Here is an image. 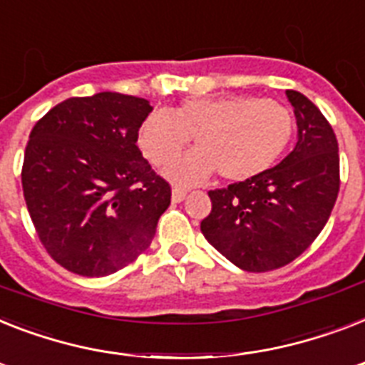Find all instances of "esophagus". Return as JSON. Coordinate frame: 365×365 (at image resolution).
Instances as JSON below:
<instances>
[{"label":"esophagus","instance_id":"1","mask_svg":"<svg viewBox=\"0 0 365 365\" xmlns=\"http://www.w3.org/2000/svg\"><path fill=\"white\" fill-rule=\"evenodd\" d=\"M185 195H187V191L182 187H174L173 189V202H182L183 198H185Z\"/></svg>","mask_w":365,"mask_h":365}]
</instances>
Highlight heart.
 I'll use <instances>...</instances> for the list:
<instances>
[{
    "label": "heart",
    "mask_w": 365,
    "mask_h": 365,
    "mask_svg": "<svg viewBox=\"0 0 365 365\" xmlns=\"http://www.w3.org/2000/svg\"><path fill=\"white\" fill-rule=\"evenodd\" d=\"M292 129L285 105L229 93L185 99L170 112L153 110L142 121L136 142L153 165H163L192 136L197 148L165 168L174 183H202L215 170L223 180L242 182L268 170L283 155Z\"/></svg>",
    "instance_id": "1"
}]
</instances>
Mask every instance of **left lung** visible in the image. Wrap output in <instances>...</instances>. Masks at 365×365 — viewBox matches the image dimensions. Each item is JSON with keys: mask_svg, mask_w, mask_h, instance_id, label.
Instances as JSON below:
<instances>
[{"mask_svg": "<svg viewBox=\"0 0 365 365\" xmlns=\"http://www.w3.org/2000/svg\"><path fill=\"white\" fill-rule=\"evenodd\" d=\"M298 140L289 155L259 176L210 191L204 238L245 272L289 264L324 229L339 192L334 129L306 96L287 90Z\"/></svg>", "mask_w": 365, "mask_h": 365, "instance_id": "1", "label": "left lung"}]
</instances>
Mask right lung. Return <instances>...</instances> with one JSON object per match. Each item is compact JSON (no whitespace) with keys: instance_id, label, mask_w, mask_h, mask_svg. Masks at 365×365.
I'll return each mask as SVG.
<instances>
[{"instance_id":"1","label":"right lung","mask_w":365,"mask_h":365,"mask_svg":"<svg viewBox=\"0 0 365 365\" xmlns=\"http://www.w3.org/2000/svg\"><path fill=\"white\" fill-rule=\"evenodd\" d=\"M150 101L101 91L71 97L35 123L24 153L28 212L50 257L103 277L150 247L170 185L136 146Z\"/></svg>"}]
</instances>
